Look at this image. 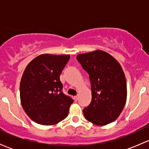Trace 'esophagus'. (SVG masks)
Segmentation results:
<instances>
[{
    "mask_svg": "<svg viewBox=\"0 0 149 149\" xmlns=\"http://www.w3.org/2000/svg\"><path fill=\"white\" fill-rule=\"evenodd\" d=\"M73 100H74L76 102H77L78 100H79V96H75V97H73Z\"/></svg>",
    "mask_w": 149,
    "mask_h": 149,
    "instance_id": "1",
    "label": "esophagus"
}]
</instances>
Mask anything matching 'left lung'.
Instances as JSON below:
<instances>
[{"mask_svg": "<svg viewBox=\"0 0 149 149\" xmlns=\"http://www.w3.org/2000/svg\"><path fill=\"white\" fill-rule=\"evenodd\" d=\"M89 76L91 102L84 109V117L97 125L115 121L124 108L127 85L119 63L109 53L96 50L76 57Z\"/></svg>", "mask_w": 149, "mask_h": 149, "instance_id": "8db88e82", "label": "left lung"}]
</instances>
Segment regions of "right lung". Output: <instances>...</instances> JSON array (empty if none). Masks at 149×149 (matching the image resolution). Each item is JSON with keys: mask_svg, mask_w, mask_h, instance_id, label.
Returning <instances> with one entry per match:
<instances>
[{"mask_svg": "<svg viewBox=\"0 0 149 149\" xmlns=\"http://www.w3.org/2000/svg\"><path fill=\"white\" fill-rule=\"evenodd\" d=\"M69 59V55H40L25 68L20 83L21 102L35 123L52 125L68 116L73 100L62 91L60 75Z\"/></svg>", "mask_w": 149, "mask_h": 149, "instance_id": "right-lung-1", "label": "right lung"}]
</instances>
